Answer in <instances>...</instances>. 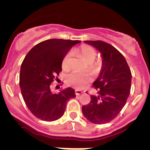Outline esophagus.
I'll return each mask as SVG.
<instances>
[{"instance_id":"obj_1","label":"esophagus","mask_w":150,"mask_h":150,"mask_svg":"<svg viewBox=\"0 0 150 150\" xmlns=\"http://www.w3.org/2000/svg\"><path fill=\"white\" fill-rule=\"evenodd\" d=\"M84 91H82V90H75V95L76 96H79L81 94L83 93Z\"/></svg>"}]
</instances>
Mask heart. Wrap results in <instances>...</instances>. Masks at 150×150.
<instances>
[{
    "label": "heart",
    "mask_w": 150,
    "mask_h": 150,
    "mask_svg": "<svg viewBox=\"0 0 150 150\" xmlns=\"http://www.w3.org/2000/svg\"><path fill=\"white\" fill-rule=\"evenodd\" d=\"M75 53L82 57L85 61L87 62L92 68L97 69L100 65L99 62L94 60L97 54L96 51L90 45H81L75 50ZM71 62H72L71 54L69 53L67 54L62 60V68L64 70L69 69L71 67ZM90 81V76L87 72L74 71L67 76V83H68V85L77 89H80L84 87V85L88 83Z\"/></svg>",
    "instance_id": "obj_1"
}]
</instances>
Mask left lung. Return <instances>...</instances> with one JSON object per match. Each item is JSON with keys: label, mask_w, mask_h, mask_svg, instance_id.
Here are the masks:
<instances>
[{"label": "left lung", "mask_w": 150, "mask_h": 150, "mask_svg": "<svg viewBox=\"0 0 150 150\" xmlns=\"http://www.w3.org/2000/svg\"><path fill=\"white\" fill-rule=\"evenodd\" d=\"M102 54L100 73L93 82L97 95L91 96L82 113L94 124H105L113 120L125 106L130 94L132 73L123 55L114 46L102 41H84Z\"/></svg>", "instance_id": "8db88e82"}]
</instances>
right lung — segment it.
Returning a JSON list of instances; mask_svg holds the SVG:
<instances>
[{"mask_svg": "<svg viewBox=\"0 0 150 150\" xmlns=\"http://www.w3.org/2000/svg\"><path fill=\"white\" fill-rule=\"evenodd\" d=\"M79 40L52 39L35 45L21 66L19 85L27 107L42 120L60 119L68 100L75 97V90L68 87L59 93H52L50 85L62 71V60Z\"/></svg>", "mask_w": 150, "mask_h": 150, "instance_id": "1", "label": "right lung"}]
</instances>
